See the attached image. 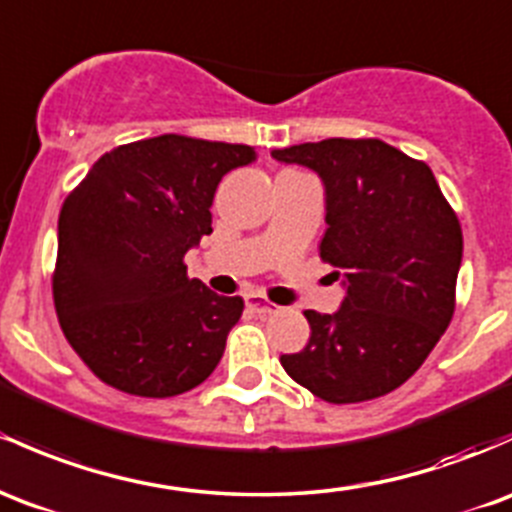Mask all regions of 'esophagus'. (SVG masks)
I'll return each mask as SVG.
<instances>
[{
    "label": "esophagus",
    "mask_w": 512,
    "mask_h": 512,
    "mask_svg": "<svg viewBox=\"0 0 512 512\" xmlns=\"http://www.w3.org/2000/svg\"><path fill=\"white\" fill-rule=\"evenodd\" d=\"M245 306L250 308V311L260 313V316H272V313L277 311V306H274V303H269L262 294H247Z\"/></svg>",
    "instance_id": "obj_1"
}]
</instances>
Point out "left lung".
<instances>
[{
	"label": "left lung",
	"mask_w": 512,
	"mask_h": 512,
	"mask_svg": "<svg viewBox=\"0 0 512 512\" xmlns=\"http://www.w3.org/2000/svg\"><path fill=\"white\" fill-rule=\"evenodd\" d=\"M272 157L323 179L320 257L347 279L338 311L303 313L308 345L279 362L328 403L386 396L418 372L452 320L464 247L457 213L423 160L379 138H328Z\"/></svg>",
	"instance_id": "left-lung-1"
}]
</instances>
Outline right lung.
<instances>
[{"label": "right lung", "instance_id": "obj_1", "mask_svg": "<svg viewBox=\"0 0 512 512\" xmlns=\"http://www.w3.org/2000/svg\"><path fill=\"white\" fill-rule=\"evenodd\" d=\"M252 160L250 145L165 133L104 153L65 199L55 311L104 384L170 398L221 362L245 303L189 279L184 255L213 230L223 174Z\"/></svg>", "mask_w": 512, "mask_h": 512}]
</instances>
